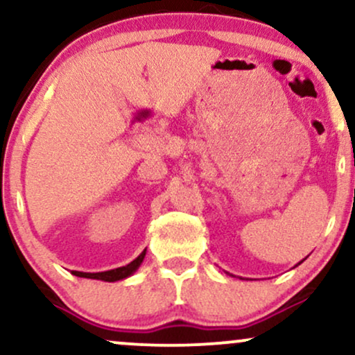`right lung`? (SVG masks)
I'll return each mask as SVG.
<instances>
[{"mask_svg":"<svg viewBox=\"0 0 355 355\" xmlns=\"http://www.w3.org/2000/svg\"><path fill=\"white\" fill-rule=\"evenodd\" d=\"M145 251H142V254L139 258H135L134 261L127 264V266L117 268V270H110V271H104V272H80V271H72V275L79 276V277H91V279H101V281H109V283H114V281L123 279V277L130 276L137 268L140 266V263L144 261Z\"/></svg>","mask_w":355,"mask_h":355,"instance_id":"obj_1","label":"right lung"}]
</instances>
